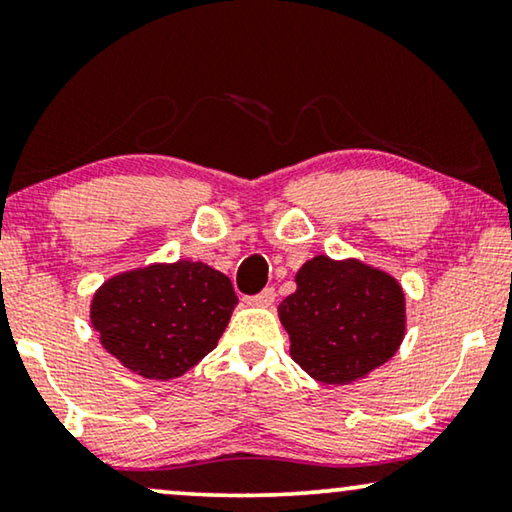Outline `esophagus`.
I'll use <instances>...</instances> for the list:
<instances>
[{
    "label": "esophagus",
    "instance_id": "1",
    "mask_svg": "<svg viewBox=\"0 0 512 512\" xmlns=\"http://www.w3.org/2000/svg\"><path fill=\"white\" fill-rule=\"evenodd\" d=\"M275 303V289L268 286V289H263L261 293H256V296H247V305H254V307H270Z\"/></svg>",
    "mask_w": 512,
    "mask_h": 512
}]
</instances>
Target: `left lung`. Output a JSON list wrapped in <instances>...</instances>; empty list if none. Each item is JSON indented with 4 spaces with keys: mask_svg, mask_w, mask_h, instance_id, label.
I'll return each mask as SVG.
<instances>
[{
    "mask_svg": "<svg viewBox=\"0 0 512 512\" xmlns=\"http://www.w3.org/2000/svg\"><path fill=\"white\" fill-rule=\"evenodd\" d=\"M298 289L279 305L291 356L324 384H347L396 354L405 331V298L396 279L356 261L317 256L296 275Z\"/></svg>",
    "mask_w": 512,
    "mask_h": 512,
    "instance_id": "8db88e82",
    "label": "left lung"
}]
</instances>
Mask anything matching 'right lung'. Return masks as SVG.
<instances>
[{
  "instance_id": "1",
  "label": "right lung",
  "mask_w": 512,
  "mask_h": 512,
  "mask_svg": "<svg viewBox=\"0 0 512 512\" xmlns=\"http://www.w3.org/2000/svg\"><path fill=\"white\" fill-rule=\"evenodd\" d=\"M237 305L233 284L205 263L125 272L93 298L104 349L149 380H172L212 352Z\"/></svg>"
}]
</instances>
